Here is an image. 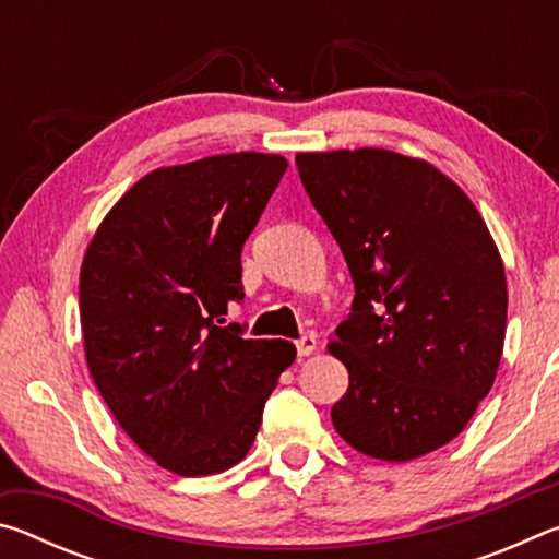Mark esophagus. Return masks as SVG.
<instances>
[{"mask_svg": "<svg viewBox=\"0 0 559 559\" xmlns=\"http://www.w3.org/2000/svg\"><path fill=\"white\" fill-rule=\"evenodd\" d=\"M296 347H298V357H308V355L316 353L318 340H316V335H302L296 343Z\"/></svg>", "mask_w": 559, "mask_h": 559, "instance_id": "1", "label": "esophagus"}]
</instances>
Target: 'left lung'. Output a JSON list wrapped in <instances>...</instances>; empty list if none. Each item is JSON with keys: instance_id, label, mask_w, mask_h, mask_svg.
<instances>
[{"instance_id": "8db88e82", "label": "left lung", "mask_w": 559, "mask_h": 559, "mask_svg": "<svg viewBox=\"0 0 559 559\" xmlns=\"http://www.w3.org/2000/svg\"><path fill=\"white\" fill-rule=\"evenodd\" d=\"M296 165L355 283L328 345L349 374L335 431L382 461L441 449L503 355L506 269L484 216L441 169L392 150L298 153Z\"/></svg>"}]
</instances>
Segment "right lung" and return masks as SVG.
I'll list each match as a JSON object with an SVG mask.
<instances>
[{
  "label": "right lung",
  "instance_id": "add662e5",
  "mask_svg": "<svg viewBox=\"0 0 559 559\" xmlns=\"http://www.w3.org/2000/svg\"><path fill=\"white\" fill-rule=\"evenodd\" d=\"M286 167V157L263 153L157 167L120 197L83 257L79 308L93 382L122 431L177 476L236 466L296 359L288 340L219 328L243 298V241Z\"/></svg>",
  "mask_w": 559,
  "mask_h": 559
}]
</instances>
